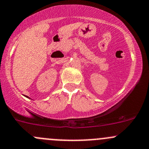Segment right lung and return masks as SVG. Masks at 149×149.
Segmentation results:
<instances>
[{
    "instance_id": "add662e5",
    "label": "right lung",
    "mask_w": 149,
    "mask_h": 149,
    "mask_svg": "<svg viewBox=\"0 0 149 149\" xmlns=\"http://www.w3.org/2000/svg\"><path fill=\"white\" fill-rule=\"evenodd\" d=\"M27 97V98H29V97Z\"/></svg>"
}]
</instances>
